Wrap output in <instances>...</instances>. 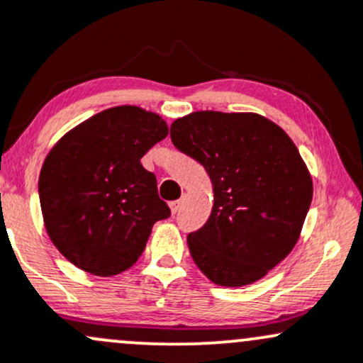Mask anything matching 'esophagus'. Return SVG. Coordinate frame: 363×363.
<instances>
[{
	"mask_svg": "<svg viewBox=\"0 0 363 363\" xmlns=\"http://www.w3.org/2000/svg\"><path fill=\"white\" fill-rule=\"evenodd\" d=\"M181 205H182V200H177V201H170L169 203V206H170V212H172L174 215L179 212V208H181Z\"/></svg>",
	"mask_w": 363,
	"mask_h": 363,
	"instance_id": "34e87169",
	"label": "esophagus"
}]
</instances>
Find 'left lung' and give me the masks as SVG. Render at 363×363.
<instances>
[{
  "mask_svg": "<svg viewBox=\"0 0 363 363\" xmlns=\"http://www.w3.org/2000/svg\"><path fill=\"white\" fill-rule=\"evenodd\" d=\"M174 146L205 167L213 186L206 224L188 246L218 286L252 284L296 245L313 194L291 138L258 113L194 111L170 125Z\"/></svg>",
  "mask_w": 363,
  "mask_h": 363,
  "instance_id": "8db88e82",
  "label": "left lung"
}]
</instances>
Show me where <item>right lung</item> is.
I'll return each instance as SVG.
<instances>
[{"instance_id":"right-lung-1","label":"right lung","mask_w":363,"mask_h":363,"mask_svg":"<svg viewBox=\"0 0 363 363\" xmlns=\"http://www.w3.org/2000/svg\"><path fill=\"white\" fill-rule=\"evenodd\" d=\"M169 134L160 115L113 106L69 130L48 153L39 174L46 233L79 269L108 277L133 267L155 222L170 208L157 177L141 165Z\"/></svg>"}]
</instances>
